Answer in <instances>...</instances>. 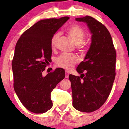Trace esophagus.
I'll list each match as a JSON object with an SVG mask.
<instances>
[{
	"instance_id": "esophagus-1",
	"label": "esophagus",
	"mask_w": 129,
	"mask_h": 129,
	"mask_svg": "<svg viewBox=\"0 0 129 129\" xmlns=\"http://www.w3.org/2000/svg\"><path fill=\"white\" fill-rule=\"evenodd\" d=\"M69 75V72L68 71H66V72H65V77H66V78H68Z\"/></svg>"
}]
</instances>
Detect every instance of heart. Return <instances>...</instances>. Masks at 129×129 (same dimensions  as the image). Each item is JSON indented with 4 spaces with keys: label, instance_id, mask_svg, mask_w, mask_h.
<instances>
[{
    "label": "heart",
    "instance_id": "obj_1",
    "mask_svg": "<svg viewBox=\"0 0 129 129\" xmlns=\"http://www.w3.org/2000/svg\"><path fill=\"white\" fill-rule=\"evenodd\" d=\"M66 33L72 39L79 49H82L84 47L83 42L86 37L84 31L80 26L73 24L71 25L66 29ZM59 33H56L53 35L50 40V46L52 49H54L57 45L58 40H59ZM79 61L77 56L74 54H68L63 53L60 55L56 60V63L57 66L62 68L64 69L69 70L73 68Z\"/></svg>",
    "mask_w": 129,
    "mask_h": 129
}]
</instances>
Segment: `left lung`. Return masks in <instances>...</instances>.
I'll use <instances>...</instances> for the list:
<instances>
[{
	"mask_svg": "<svg viewBox=\"0 0 129 129\" xmlns=\"http://www.w3.org/2000/svg\"><path fill=\"white\" fill-rule=\"evenodd\" d=\"M76 20L87 24L91 42L84 60L76 69L82 73L80 77L69 76L73 106L80 112L90 113L99 109L110 94L116 76V52L112 36L103 24L89 16Z\"/></svg>",
	"mask_w": 129,
	"mask_h": 129,
	"instance_id": "left-lung-1",
	"label": "left lung"
}]
</instances>
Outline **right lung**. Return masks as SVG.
Here are the masks:
<instances>
[{"mask_svg":"<svg viewBox=\"0 0 129 129\" xmlns=\"http://www.w3.org/2000/svg\"><path fill=\"white\" fill-rule=\"evenodd\" d=\"M69 19L66 16L39 21L21 35L16 45L12 63L14 89L23 105L35 113L52 108L51 92L65 77L62 68L46 76L42 72L51 61V38Z\"/></svg>","mask_w":129,"mask_h":129,"instance_id":"1","label":"right lung"}]
</instances>
